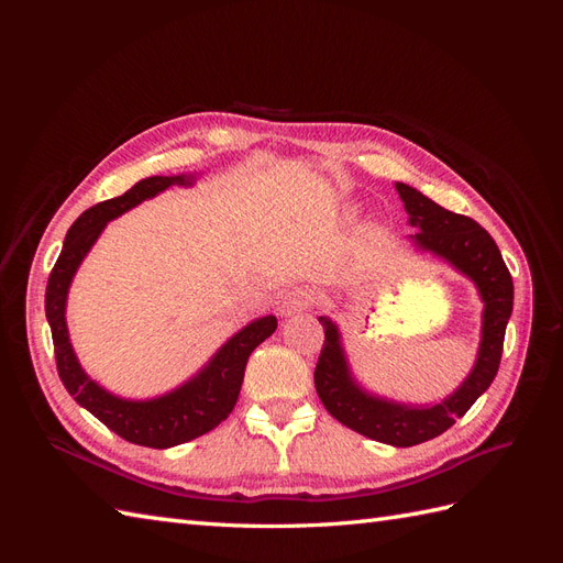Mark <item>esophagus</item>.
I'll use <instances>...</instances> for the list:
<instances>
[{
  "instance_id": "esophagus-1",
  "label": "esophagus",
  "mask_w": 563,
  "mask_h": 563,
  "mask_svg": "<svg viewBox=\"0 0 563 563\" xmlns=\"http://www.w3.org/2000/svg\"><path fill=\"white\" fill-rule=\"evenodd\" d=\"M314 302H317V294L312 291V288H291V291L284 296L279 310H282V314L291 317V314L310 310Z\"/></svg>"
}]
</instances>
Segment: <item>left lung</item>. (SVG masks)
I'll return each mask as SVG.
<instances>
[{"label":"left lung","mask_w":563,"mask_h":563,"mask_svg":"<svg viewBox=\"0 0 563 563\" xmlns=\"http://www.w3.org/2000/svg\"><path fill=\"white\" fill-rule=\"evenodd\" d=\"M397 192L408 211V223L418 232L420 249L432 251L467 275L484 300V327L479 356L467 380L449 399L434 406H401L371 397L347 371L335 323L319 317L323 345L314 368V387L327 411L345 428L391 446H416L444 434L493 383L500 366L507 319L512 314L515 284L493 236L476 220L439 207L422 192L397 183Z\"/></svg>","instance_id":"left-lung-1"}]
</instances>
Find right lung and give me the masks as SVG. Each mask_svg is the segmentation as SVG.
<instances>
[{"mask_svg": "<svg viewBox=\"0 0 563 563\" xmlns=\"http://www.w3.org/2000/svg\"><path fill=\"white\" fill-rule=\"evenodd\" d=\"M190 176H152L135 183L129 192L84 211L73 228L67 230L63 251L51 269L46 284V319L54 338L58 376L79 406L87 408L100 422L131 444L150 449H168L185 444L211 432L223 422L240 397L244 383V368L251 352L277 329L275 317H263L249 323L246 329L234 333L228 343L216 352L209 366H203L197 376L183 387L168 391L164 397L150 401L119 399L103 387H98L87 373L81 371L70 345V335L65 327V300L67 288L75 277L84 255L89 253L98 234L103 232L108 220L122 216L143 199L155 197L172 185H190Z\"/></svg>", "mask_w": 563, "mask_h": 563, "instance_id": "right-lung-1", "label": "right lung"}]
</instances>
